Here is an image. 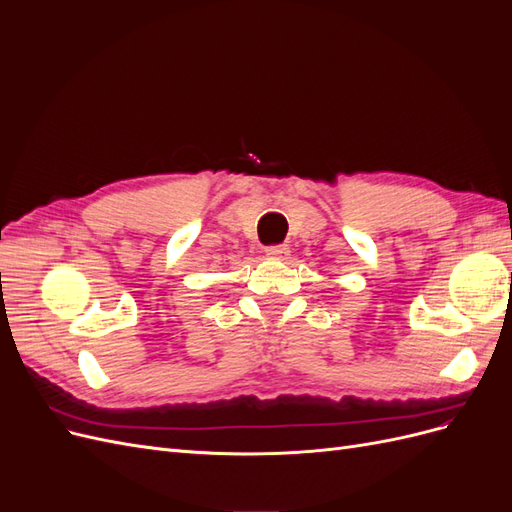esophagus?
Listing matches in <instances>:
<instances>
[{
	"instance_id": "esophagus-1",
	"label": "esophagus",
	"mask_w": 512,
	"mask_h": 512,
	"mask_svg": "<svg viewBox=\"0 0 512 512\" xmlns=\"http://www.w3.org/2000/svg\"><path fill=\"white\" fill-rule=\"evenodd\" d=\"M288 245H269L267 250H265V254L269 256V258H286L288 256Z\"/></svg>"
}]
</instances>
